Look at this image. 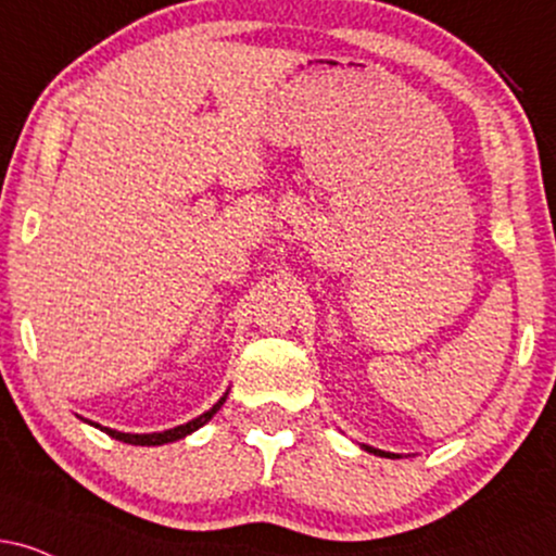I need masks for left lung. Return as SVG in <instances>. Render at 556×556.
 Returning a JSON list of instances; mask_svg holds the SVG:
<instances>
[{"instance_id":"8db88e82","label":"left lung","mask_w":556,"mask_h":556,"mask_svg":"<svg viewBox=\"0 0 556 556\" xmlns=\"http://www.w3.org/2000/svg\"><path fill=\"white\" fill-rule=\"evenodd\" d=\"M363 450L371 452V455H379V457H392V460H397L400 455H394V452H384V450H376V446H368V444H361Z\"/></svg>"}]
</instances>
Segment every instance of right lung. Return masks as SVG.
<instances>
[{
    "mask_svg": "<svg viewBox=\"0 0 556 556\" xmlns=\"http://www.w3.org/2000/svg\"><path fill=\"white\" fill-rule=\"evenodd\" d=\"M227 394H229V392L222 394V397L216 400L214 405L208 407L206 413H201V416H198V418L188 420V424H182V426H175V429H167V431H154V433H125V431L110 429V426H99V424H93V420H88V418H83V416H78V418H80V420H86V424L96 426V429H101V431H104V433H110V437H112V439H117V442H125V444H136V446H162V444L177 442V439H185V437H188V433H193V431L201 429V426H206L208 420H212V418L216 416V410H219V407L225 405Z\"/></svg>",
    "mask_w": 556,
    "mask_h": 556,
    "instance_id": "obj_1",
    "label": "right lung"
}]
</instances>
